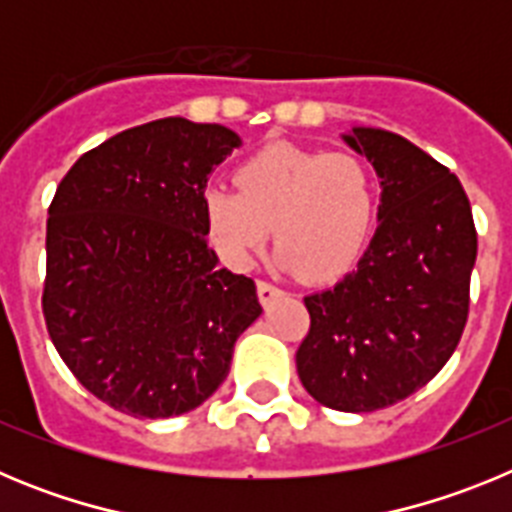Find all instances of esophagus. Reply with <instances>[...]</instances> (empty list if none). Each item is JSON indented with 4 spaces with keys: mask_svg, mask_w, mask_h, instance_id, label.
<instances>
[{
    "mask_svg": "<svg viewBox=\"0 0 512 512\" xmlns=\"http://www.w3.org/2000/svg\"><path fill=\"white\" fill-rule=\"evenodd\" d=\"M256 287H259V300L264 302V305H269V302H274L279 295H282V289H279L277 284L266 282V279H259V282H256Z\"/></svg>",
    "mask_w": 512,
    "mask_h": 512,
    "instance_id": "1",
    "label": "esophagus"
}]
</instances>
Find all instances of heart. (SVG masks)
<instances>
[{"label": "heart", "instance_id": "heart-1", "mask_svg": "<svg viewBox=\"0 0 512 512\" xmlns=\"http://www.w3.org/2000/svg\"><path fill=\"white\" fill-rule=\"evenodd\" d=\"M235 184L202 194L207 241L230 269L251 264L271 225L279 264L320 282L354 264L372 233L377 182L356 153L277 143L246 158Z\"/></svg>", "mask_w": 512, "mask_h": 512}]
</instances>
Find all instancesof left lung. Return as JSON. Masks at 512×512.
<instances>
[{
	"mask_svg": "<svg viewBox=\"0 0 512 512\" xmlns=\"http://www.w3.org/2000/svg\"><path fill=\"white\" fill-rule=\"evenodd\" d=\"M346 143L382 179L379 228L351 274L305 297L297 374L325 408L372 413L431 382L459 346L477 230L459 179L410 140L354 128Z\"/></svg>",
	"mask_w": 512,
	"mask_h": 512,
	"instance_id": "left-lung-1",
	"label": "left lung"
}]
</instances>
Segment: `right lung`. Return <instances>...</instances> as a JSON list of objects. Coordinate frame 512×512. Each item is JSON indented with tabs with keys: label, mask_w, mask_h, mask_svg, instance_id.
<instances>
[{
	"label": "right lung",
	"mask_w": 512,
	"mask_h": 512,
	"mask_svg": "<svg viewBox=\"0 0 512 512\" xmlns=\"http://www.w3.org/2000/svg\"><path fill=\"white\" fill-rule=\"evenodd\" d=\"M233 130L164 117L122 130L66 171L45 225L43 318L63 364L133 418L200 408L261 315L251 277L217 266L207 176Z\"/></svg>",
	"instance_id": "right-lung-1"
}]
</instances>
